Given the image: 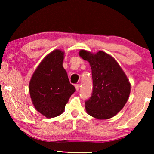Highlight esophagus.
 Here are the masks:
<instances>
[{
  "mask_svg": "<svg viewBox=\"0 0 154 154\" xmlns=\"http://www.w3.org/2000/svg\"><path fill=\"white\" fill-rule=\"evenodd\" d=\"M75 90H76V91H79V89H80V85H79V84H76V85H75Z\"/></svg>",
  "mask_w": 154,
  "mask_h": 154,
  "instance_id": "esophagus-1",
  "label": "esophagus"
}]
</instances>
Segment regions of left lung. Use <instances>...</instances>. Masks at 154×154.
Segmentation results:
<instances>
[{"label":"left lung","instance_id":"1","mask_svg":"<svg viewBox=\"0 0 154 154\" xmlns=\"http://www.w3.org/2000/svg\"><path fill=\"white\" fill-rule=\"evenodd\" d=\"M79 56L89 62L93 81L92 96L85 102L86 111L97 119H111L128 102L131 85L127 75L117 61L105 52L81 50Z\"/></svg>","mask_w":154,"mask_h":154}]
</instances>
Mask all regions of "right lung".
Listing matches in <instances>:
<instances>
[{
  "label": "right lung",
  "mask_w": 154,
  "mask_h": 154,
  "mask_svg": "<svg viewBox=\"0 0 154 154\" xmlns=\"http://www.w3.org/2000/svg\"><path fill=\"white\" fill-rule=\"evenodd\" d=\"M64 58V52L60 49L47 54L29 82V93L33 106L48 119L62 114L71 95L75 91L62 66Z\"/></svg>",
  "instance_id": "obj_1"
}]
</instances>
